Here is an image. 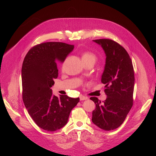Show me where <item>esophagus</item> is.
Segmentation results:
<instances>
[{
    "instance_id": "34e87169",
    "label": "esophagus",
    "mask_w": 156,
    "mask_h": 156,
    "mask_svg": "<svg viewBox=\"0 0 156 156\" xmlns=\"http://www.w3.org/2000/svg\"><path fill=\"white\" fill-rule=\"evenodd\" d=\"M80 98V100H88V97H85V96H83V95H80L79 97Z\"/></svg>"
}]
</instances>
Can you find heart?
Here are the masks:
<instances>
[{"instance_id": "b5f03b06", "label": "heart", "mask_w": 156, "mask_h": 156, "mask_svg": "<svg viewBox=\"0 0 156 156\" xmlns=\"http://www.w3.org/2000/svg\"><path fill=\"white\" fill-rule=\"evenodd\" d=\"M97 58L96 55L89 51H85L82 54V60L83 62L89 61L95 63Z\"/></svg>"}]
</instances>
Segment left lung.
<instances>
[{"label":"left lung","mask_w":156,"mask_h":156,"mask_svg":"<svg viewBox=\"0 0 156 156\" xmlns=\"http://www.w3.org/2000/svg\"><path fill=\"white\" fill-rule=\"evenodd\" d=\"M101 45L106 54V64L101 82L105 85L106 99L101 102L90 97L96 105L92 122L109 131L119 127L133 106L134 74L131 58L126 49L109 39L93 40Z\"/></svg>","instance_id":"obj_1"}]
</instances>
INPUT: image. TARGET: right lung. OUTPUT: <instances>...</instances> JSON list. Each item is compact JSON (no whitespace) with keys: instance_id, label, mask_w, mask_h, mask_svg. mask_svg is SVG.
Returning <instances> with one entry per match:
<instances>
[{"instance_id":"1","label":"right lung","mask_w":156,"mask_h":156,"mask_svg":"<svg viewBox=\"0 0 156 156\" xmlns=\"http://www.w3.org/2000/svg\"><path fill=\"white\" fill-rule=\"evenodd\" d=\"M74 45L47 42L31 48L22 68L23 100L29 114L41 129L55 132L67 124L71 110L79 101L67 95H52L58 76L57 62H64Z\"/></svg>"}]
</instances>
